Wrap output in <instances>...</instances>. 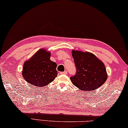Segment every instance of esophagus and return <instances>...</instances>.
<instances>
[{
  "instance_id": "obj_1",
  "label": "esophagus",
  "mask_w": 128,
  "mask_h": 128,
  "mask_svg": "<svg viewBox=\"0 0 128 128\" xmlns=\"http://www.w3.org/2000/svg\"><path fill=\"white\" fill-rule=\"evenodd\" d=\"M60 74H68V72L67 71H64V72H60Z\"/></svg>"
}]
</instances>
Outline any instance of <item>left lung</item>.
I'll list each match as a JSON object with an SVG mask.
<instances>
[{
  "mask_svg": "<svg viewBox=\"0 0 128 128\" xmlns=\"http://www.w3.org/2000/svg\"><path fill=\"white\" fill-rule=\"evenodd\" d=\"M76 74L70 77L75 86L82 91H93L102 86L107 79L103 63L89 52L72 50Z\"/></svg>",
  "mask_w": 128,
  "mask_h": 128,
  "instance_id": "1",
  "label": "left lung"
}]
</instances>
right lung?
<instances>
[{"label":"right lung","mask_w":128,"mask_h":128,"mask_svg":"<svg viewBox=\"0 0 128 128\" xmlns=\"http://www.w3.org/2000/svg\"><path fill=\"white\" fill-rule=\"evenodd\" d=\"M50 58V52L40 49L24 62L22 74L27 82L42 87L54 80L58 74L56 64Z\"/></svg>","instance_id":"add662e5"}]
</instances>
